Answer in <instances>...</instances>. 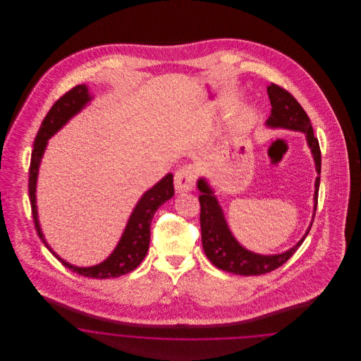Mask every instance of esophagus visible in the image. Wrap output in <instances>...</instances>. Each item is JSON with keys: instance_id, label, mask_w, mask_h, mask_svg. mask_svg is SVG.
<instances>
[{"instance_id": "esophagus-1", "label": "esophagus", "mask_w": 361, "mask_h": 361, "mask_svg": "<svg viewBox=\"0 0 361 361\" xmlns=\"http://www.w3.org/2000/svg\"><path fill=\"white\" fill-rule=\"evenodd\" d=\"M195 183H196V174L193 168L189 165L180 168L174 173V188L178 193L188 192L195 187Z\"/></svg>"}]
</instances>
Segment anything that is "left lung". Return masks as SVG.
<instances>
[{"label": "left lung", "instance_id": "obj_1", "mask_svg": "<svg viewBox=\"0 0 361 361\" xmlns=\"http://www.w3.org/2000/svg\"><path fill=\"white\" fill-rule=\"evenodd\" d=\"M268 94L272 105L271 116L267 124L271 127H283L295 131H302L306 134L311 153L314 155L315 168L318 174H321V149L319 142L314 137L312 126L307 114L302 105L296 102L288 90L281 86L271 84L268 86ZM321 177L315 180V193H314V215L318 204V189ZM197 188L200 190V227H202V242L203 249L208 259L219 269L240 276H257L268 274L286 264L293 253L299 249L305 238L311 230L312 222L310 224L306 234L290 250L275 255V256H261L252 253L242 247L240 243L230 233L224 211L216 202L212 189L208 187L206 180L200 178L197 181Z\"/></svg>", "mask_w": 361, "mask_h": 361}]
</instances>
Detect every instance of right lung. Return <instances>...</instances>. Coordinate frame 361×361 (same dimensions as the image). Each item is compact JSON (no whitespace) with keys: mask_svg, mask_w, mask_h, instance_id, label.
Instances as JSON below:
<instances>
[{"mask_svg":"<svg viewBox=\"0 0 361 361\" xmlns=\"http://www.w3.org/2000/svg\"><path fill=\"white\" fill-rule=\"evenodd\" d=\"M90 100L85 85L74 86L61 96L54 105L46 118L42 121V126L35 137L34 150L31 155V165H30V177H28V192H30V202L32 208V218H34L35 228L37 231L39 238L43 240L46 247L51 252L55 257L58 258L62 265L69 268L71 272L78 275L92 277V279H111L126 275L134 271L142 259L146 256L150 245V224L153 221L155 211L162 206L166 200L172 199L174 195L173 187V174H166L158 184L149 189L142 199L137 202V207L130 216V221L126 226V230L121 235V240L114 250V253L106 258L104 262L89 267V268H78L69 262L63 261L59 256L52 252L51 247L46 243V240L42 234L39 221H37V211H36V178L37 171L40 165L42 155L47 146V139L51 137L70 118H73L77 112H80L84 105Z\"/></svg>","mask_w":361,"mask_h":361,"instance_id":"add662e5","label":"right lung"}]
</instances>
